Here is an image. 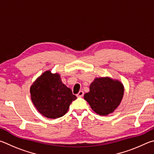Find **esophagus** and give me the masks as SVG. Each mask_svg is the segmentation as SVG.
I'll return each mask as SVG.
<instances>
[{"mask_svg": "<svg viewBox=\"0 0 154 154\" xmlns=\"http://www.w3.org/2000/svg\"><path fill=\"white\" fill-rule=\"evenodd\" d=\"M83 95H84V92H83L82 91H80L79 93L77 94L78 97H82Z\"/></svg>", "mask_w": 154, "mask_h": 154, "instance_id": "34e87169", "label": "esophagus"}]
</instances>
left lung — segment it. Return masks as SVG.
Listing matches in <instances>:
<instances>
[{
    "label": "left lung",
    "mask_w": 154,
    "mask_h": 154,
    "mask_svg": "<svg viewBox=\"0 0 154 154\" xmlns=\"http://www.w3.org/2000/svg\"><path fill=\"white\" fill-rule=\"evenodd\" d=\"M124 95L121 82L109 78H99L91 83L90 92L84 97L94 112L99 115H108L119 106Z\"/></svg>",
    "instance_id": "left-lung-1"
}]
</instances>
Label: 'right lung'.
<instances>
[{
  "instance_id": "right-lung-1",
  "label": "right lung",
  "mask_w": 154,
  "mask_h": 154,
  "mask_svg": "<svg viewBox=\"0 0 154 154\" xmlns=\"http://www.w3.org/2000/svg\"><path fill=\"white\" fill-rule=\"evenodd\" d=\"M31 99L38 111L48 118H60L66 114L72 101L76 99L71 89L62 83L60 75L47 71L30 88Z\"/></svg>"
}]
</instances>
